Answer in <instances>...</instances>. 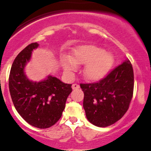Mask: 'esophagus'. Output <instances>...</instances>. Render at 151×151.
Segmentation results:
<instances>
[{"label":"esophagus","mask_w":151,"mask_h":151,"mask_svg":"<svg viewBox=\"0 0 151 151\" xmlns=\"http://www.w3.org/2000/svg\"><path fill=\"white\" fill-rule=\"evenodd\" d=\"M71 88H72L73 90H75V89L80 88V86L77 84H73L72 86H71Z\"/></svg>","instance_id":"obj_1"}]
</instances>
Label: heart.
I'll return each instance as SVG.
<instances>
[{"label":"heart","mask_w":151,"mask_h":151,"mask_svg":"<svg viewBox=\"0 0 151 151\" xmlns=\"http://www.w3.org/2000/svg\"><path fill=\"white\" fill-rule=\"evenodd\" d=\"M114 64V58L104 49L92 45L76 48L70 58L63 57L60 65L65 74L71 75L77 65H85L83 75L90 82H99L107 77Z\"/></svg>","instance_id":"obj_1"}]
</instances>
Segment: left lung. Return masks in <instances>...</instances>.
<instances>
[{"mask_svg": "<svg viewBox=\"0 0 151 151\" xmlns=\"http://www.w3.org/2000/svg\"><path fill=\"white\" fill-rule=\"evenodd\" d=\"M134 70L129 60L96 83L80 84L88 120L97 127L113 125L129 108L134 92Z\"/></svg>", "mask_w": 151, "mask_h": 151, "instance_id": "1", "label": "left lung"}]
</instances>
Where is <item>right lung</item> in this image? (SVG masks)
<instances>
[{
    "label": "right lung",
    "mask_w": 151,
    "mask_h": 151,
    "mask_svg": "<svg viewBox=\"0 0 151 151\" xmlns=\"http://www.w3.org/2000/svg\"><path fill=\"white\" fill-rule=\"evenodd\" d=\"M38 46L37 43H31L16 57L10 71L9 88L14 108L21 117L32 126L48 128L61 117L72 89L71 84L52 75L38 82L28 78L25 68L32 52Z\"/></svg>",
    "instance_id": "add662e5"
}]
</instances>
